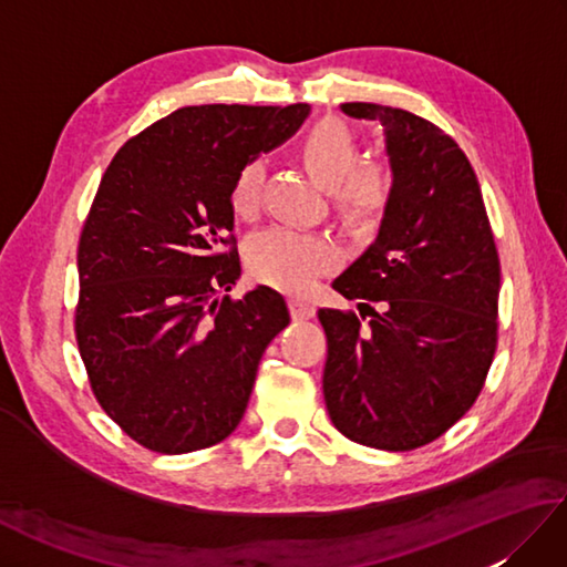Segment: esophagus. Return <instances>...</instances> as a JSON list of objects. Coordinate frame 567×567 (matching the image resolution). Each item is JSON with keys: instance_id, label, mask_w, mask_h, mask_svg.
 Segmentation results:
<instances>
[{"instance_id": "1", "label": "esophagus", "mask_w": 567, "mask_h": 567, "mask_svg": "<svg viewBox=\"0 0 567 567\" xmlns=\"http://www.w3.org/2000/svg\"><path fill=\"white\" fill-rule=\"evenodd\" d=\"M290 311H292V319L297 321H305V319H311L315 317V305L305 302V299H290Z\"/></svg>"}]
</instances>
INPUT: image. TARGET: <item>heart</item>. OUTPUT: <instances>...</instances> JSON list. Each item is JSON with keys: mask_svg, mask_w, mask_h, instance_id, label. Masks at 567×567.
I'll return each mask as SVG.
<instances>
[{"mask_svg": "<svg viewBox=\"0 0 567 567\" xmlns=\"http://www.w3.org/2000/svg\"><path fill=\"white\" fill-rule=\"evenodd\" d=\"M302 155L331 199L339 219L355 231L375 228L390 212L394 179L390 167L380 163L360 165V143L346 124L323 118L307 131ZM265 161L250 158L234 177L231 207L238 216L250 219L260 207ZM339 252L329 238L299 231L292 226H270L258 231L246 246V262L258 282L275 290L305 295L323 272H329Z\"/></svg>", "mask_w": 567, "mask_h": 567, "instance_id": "obj_1", "label": "heart"}]
</instances>
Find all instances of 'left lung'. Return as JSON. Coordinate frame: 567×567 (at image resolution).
<instances>
[{
    "instance_id": "obj_1",
    "label": "left lung",
    "mask_w": 567,
    "mask_h": 567,
    "mask_svg": "<svg viewBox=\"0 0 567 567\" xmlns=\"http://www.w3.org/2000/svg\"><path fill=\"white\" fill-rule=\"evenodd\" d=\"M341 110L384 128L394 195L375 244L333 280L346 299H365L358 309L370 321L319 309L323 400L346 439L414 451L483 390L497 348L499 256L473 165L449 134L394 106Z\"/></svg>"
}]
</instances>
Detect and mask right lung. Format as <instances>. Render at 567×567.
Returning a JSON list of instances; mask_svg holds the SVG:
<instances>
[{"label":"right lung","instance_id":"right-lung-1","mask_svg":"<svg viewBox=\"0 0 567 567\" xmlns=\"http://www.w3.org/2000/svg\"><path fill=\"white\" fill-rule=\"evenodd\" d=\"M307 114L309 104L183 106L106 167L80 234L75 336L94 396L143 449H209L244 419L290 311L265 285L226 295L240 277L231 185Z\"/></svg>","mask_w":567,"mask_h":567}]
</instances>
